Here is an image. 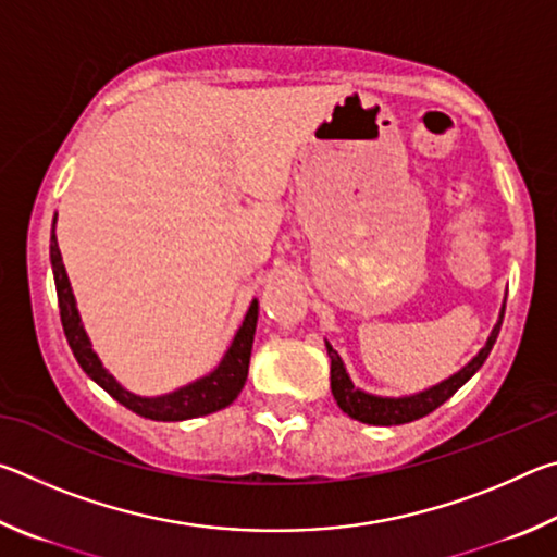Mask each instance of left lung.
<instances>
[{
  "instance_id": "8db88e82",
  "label": "left lung",
  "mask_w": 557,
  "mask_h": 557,
  "mask_svg": "<svg viewBox=\"0 0 557 557\" xmlns=\"http://www.w3.org/2000/svg\"><path fill=\"white\" fill-rule=\"evenodd\" d=\"M504 309L492 336H488L486 346L471 358L465 369L451 375V379L442 381L440 385H435V388L422 391L418 395H408V398H379V395H369L354 388V383L344 369L342 356L334 351L332 344H326L329 358H332V393H334L336 405L348 414V418L366 422V425H405V422L425 418V414H430L432 410H437L442 403H447L451 395H455L461 385L471 379V375L482 369L486 356L492 354V348L496 344L498 329H502V322H504Z\"/></svg>"
}]
</instances>
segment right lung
I'll use <instances>...</instances> for the list:
<instances>
[{
  "mask_svg": "<svg viewBox=\"0 0 557 557\" xmlns=\"http://www.w3.org/2000/svg\"><path fill=\"white\" fill-rule=\"evenodd\" d=\"M51 265H53V280H55V295H59L61 324H63L65 338H69V346L75 356V361L81 363V369L86 371L102 391H108L112 398L125 405V408L149 420L176 422V420H188V418H199V414L215 412L238 398V393L245 385V379H248L250 348H252V336H256V324H258L256 299H252L248 314L243 319V326L238 329V334H235L228 354L223 356L219 369L209 375H203L201 381H196L191 385H186V388H178L169 395H159V398H139V395H132L129 391L122 388V385L112 379L106 369H102L96 351L90 348L86 329H83L78 309H75L71 282H69V275H65L59 243H55V231L51 233Z\"/></svg>",
  "mask_w": 557,
  "mask_h": 557,
  "instance_id": "right-lung-1",
  "label": "right lung"
}]
</instances>
